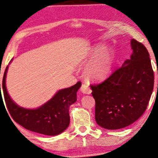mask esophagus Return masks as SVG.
I'll return each instance as SVG.
<instances>
[{"mask_svg": "<svg viewBox=\"0 0 158 158\" xmlns=\"http://www.w3.org/2000/svg\"><path fill=\"white\" fill-rule=\"evenodd\" d=\"M81 89L82 93H84V94H91V93H92L91 89L89 88L88 84H87V83L82 84L81 87Z\"/></svg>", "mask_w": 158, "mask_h": 158, "instance_id": "obj_1", "label": "esophagus"}]
</instances>
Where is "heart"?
Masks as SVG:
<instances>
[{"instance_id":"heart-1","label":"heart","mask_w":158,"mask_h":158,"mask_svg":"<svg viewBox=\"0 0 158 158\" xmlns=\"http://www.w3.org/2000/svg\"><path fill=\"white\" fill-rule=\"evenodd\" d=\"M88 64L85 74L89 78L99 81L106 78L114 64V55L110 47L103 44L93 46L83 60Z\"/></svg>"}]
</instances>
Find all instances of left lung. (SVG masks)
Masks as SVG:
<instances>
[{
    "mask_svg": "<svg viewBox=\"0 0 158 158\" xmlns=\"http://www.w3.org/2000/svg\"><path fill=\"white\" fill-rule=\"evenodd\" d=\"M130 59L104 82L91 85L95 100V120L99 127L116 130L137 121L146 110L154 86V72L147 48L131 40Z\"/></svg>",
    "mask_w": 158,
    "mask_h": 158,
    "instance_id": "8db88e82",
    "label": "left lung"
}]
</instances>
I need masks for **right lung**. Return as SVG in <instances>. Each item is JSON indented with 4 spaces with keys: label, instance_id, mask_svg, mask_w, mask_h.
I'll return each mask as SVG.
<instances>
[{
    "label": "right lung",
    "instance_id": "right-lung-1",
    "mask_svg": "<svg viewBox=\"0 0 158 158\" xmlns=\"http://www.w3.org/2000/svg\"><path fill=\"white\" fill-rule=\"evenodd\" d=\"M8 69L7 66L4 73L3 90L7 108L14 121L26 129L41 134L56 135L64 132L69 126V107L77 100V92L81 82L78 81L69 88L60 89L40 107L26 109L15 103L7 91L6 78Z\"/></svg>",
    "mask_w": 158,
    "mask_h": 158
}]
</instances>
